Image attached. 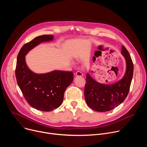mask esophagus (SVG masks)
I'll return each instance as SVG.
<instances>
[{
    "mask_svg": "<svg viewBox=\"0 0 147 147\" xmlns=\"http://www.w3.org/2000/svg\"><path fill=\"white\" fill-rule=\"evenodd\" d=\"M75 76H77V77H82V76H83V74H82L81 71H77V72L76 73Z\"/></svg>",
    "mask_w": 147,
    "mask_h": 147,
    "instance_id": "esophagus-1",
    "label": "esophagus"
}]
</instances>
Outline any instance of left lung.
<instances>
[{
    "label": "left lung",
    "mask_w": 147,
    "mask_h": 147,
    "mask_svg": "<svg viewBox=\"0 0 147 147\" xmlns=\"http://www.w3.org/2000/svg\"><path fill=\"white\" fill-rule=\"evenodd\" d=\"M121 54L126 62V70L123 77L112 84H101L87 73L84 95L88 106L97 112H107L113 109L127 97L133 75V63L131 56L123 45Z\"/></svg>",
    "instance_id": "obj_1"
}]
</instances>
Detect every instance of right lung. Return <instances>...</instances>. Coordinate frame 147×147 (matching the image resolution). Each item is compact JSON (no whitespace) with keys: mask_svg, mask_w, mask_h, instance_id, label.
<instances>
[{"mask_svg":"<svg viewBox=\"0 0 147 147\" xmlns=\"http://www.w3.org/2000/svg\"><path fill=\"white\" fill-rule=\"evenodd\" d=\"M53 39L52 35L36 36L23 46L17 58L16 77L19 88L31 107L44 112L53 111L61 105L65 90L73 80L74 74L61 70L35 73L28 67L25 56L39 44Z\"/></svg>","mask_w":147,"mask_h":147,"instance_id":"obj_1","label":"right lung"}]
</instances>
